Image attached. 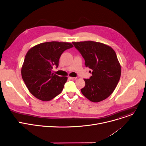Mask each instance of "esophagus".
<instances>
[{"instance_id":"34e87169","label":"esophagus","mask_w":146,"mask_h":146,"mask_svg":"<svg viewBox=\"0 0 146 146\" xmlns=\"http://www.w3.org/2000/svg\"><path fill=\"white\" fill-rule=\"evenodd\" d=\"M69 78H70V79H72V80H75V79H77L76 77H71V76H70Z\"/></svg>"}]
</instances>
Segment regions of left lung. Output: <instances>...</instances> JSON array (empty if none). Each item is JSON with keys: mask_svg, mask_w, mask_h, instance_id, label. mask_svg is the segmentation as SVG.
Masks as SVG:
<instances>
[{"mask_svg": "<svg viewBox=\"0 0 146 146\" xmlns=\"http://www.w3.org/2000/svg\"><path fill=\"white\" fill-rule=\"evenodd\" d=\"M85 59L86 67L92 70V76L84 79L85 86L81 92L88 100L103 101L115 90L121 77V67L116 53L106 44L94 41L73 42Z\"/></svg>", "mask_w": 146, "mask_h": 146, "instance_id": "8db88e82", "label": "left lung"}]
</instances>
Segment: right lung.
<instances>
[{
    "mask_svg": "<svg viewBox=\"0 0 146 146\" xmlns=\"http://www.w3.org/2000/svg\"><path fill=\"white\" fill-rule=\"evenodd\" d=\"M72 47L69 42L52 41L35 45L28 51L21 76L28 90L36 98L49 101L61 93L68 78L54 74L53 66L57 67L61 54Z\"/></svg>",
    "mask_w": 146,
    "mask_h": 146,
    "instance_id": "obj_1",
    "label": "right lung"
}]
</instances>
